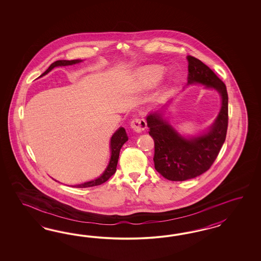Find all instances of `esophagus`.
<instances>
[{"label": "esophagus", "instance_id": "obj_1", "mask_svg": "<svg viewBox=\"0 0 261 261\" xmlns=\"http://www.w3.org/2000/svg\"><path fill=\"white\" fill-rule=\"evenodd\" d=\"M131 128L136 133H142L146 128V121L143 119H134L131 121Z\"/></svg>", "mask_w": 261, "mask_h": 261}]
</instances>
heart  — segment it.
<instances>
[{"label": "heart", "instance_id": "heart-1", "mask_svg": "<svg viewBox=\"0 0 261 261\" xmlns=\"http://www.w3.org/2000/svg\"><path fill=\"white\" fill-rule=\"evenodd\" d=\"M141 73H142L144 84L146 86H151L152 84H154L161 79L163 71L158 66H149L144 68Z\"/></svg>", "mask_w": 261, "mask_h": 261}]
</instances>
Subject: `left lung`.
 <instances>
[{
    "label": "left lung",
    "instance_id": "obj_1",
    "mask_svg": "<svg viewBox=\"0 0 261 261\" xmlns=\"http://www.w3.org/2000/svg\"><path fill=\"white\" fill-rule=\"evenodd\" d=\"M188 84L214 88L222 97L220 112L204 134L185 138L163 117V111L146 117L149 135L155 143L154 166L169 181H186L205 173L217 158L228 129V93L224 82L205 64L189 56Z\"/></svg>",
    "mask_w": 261,
    "mask_h": 261
}]
</instances>
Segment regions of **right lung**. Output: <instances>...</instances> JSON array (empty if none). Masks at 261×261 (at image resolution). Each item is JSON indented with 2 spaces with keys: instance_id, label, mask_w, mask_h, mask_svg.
<instances>
[{
  "instance_id": "right-lung-1",
  "label": "right lung",
  "mask_w": 261,
  "mask_h": 261,
  "mask_svg": "<svg viewBox=\"0 0 261 261\" xmlns=\"http://www.w3.org/2000/svg\"><path fill=\"white\" fill-rule=\"evenodd\" d=\"M82 60L79 59H74V60H57L56 62L51 64L47 71L43 72L41 76L47 74L48 71H51L54 68L58 67V66H69V65H72V64L79 63ZM128 141V137H127L125 129L123 127H119V129L115 132V134L112 136L111 138V158L109 165L107 166V168L105 169V171L103 172L101 176H99L98 178H96L95 180L90 181V182H84V184H80V185H76L73 186V188H90V187H95V186H99L103 182H106L107 180H109L111 176H113L116 170H117V166H118V161H119V151L120 148L122 147V145Z\"/></svg>"
}]
</instances>
